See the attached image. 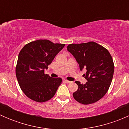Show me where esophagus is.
Returning a JSON list of instances; mask_svg holds the SVG:
<instances>
[{"instance_id": "34e87169", "label": "esophagus", "mask_w": 129, "mask_h": 129, "mask_svg": "<svg viewBox=\"0 0 129 129\" xmlns=\"http://www.w3.org/2000/svg\"><path fill=\"white\" fill-rule=\"evenodd\" d=\"M64 82H65L67 83V84H69V83H71V81H69V80H66V79H65V80H64Z\"/></svg>"}]
</instances>
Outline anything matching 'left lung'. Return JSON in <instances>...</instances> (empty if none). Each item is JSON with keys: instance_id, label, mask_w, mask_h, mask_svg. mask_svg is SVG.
<instances>
[{"instance_id": "obj_1", "label": "left lung", "mask_w": 129, "mask_h": 129, "mask_svg": "<svg viewBox=\"0 0 129 129\" xmlns=\"http://www.w3.org/2000/svg\"><path fill=\"white\" fill-rule=\"evenodd\" d=\"M67 50L76 58L80 69L85 68V84L76 81L78 89L73 93L75 101L84 105L99 101L106 94L111 84L114 72L112 57L102 45L94 42L71 44Z\"/></svg>"}]
</instances>
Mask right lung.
Masks as SVG:
<instances>
[{
  "label": "right lung",
  "instance_id": "1",
  "mask_svg": "<svg viewBox=\"0 0 129 129\" xmlns=\"http://www.w3.org/2000/svg\"><path fill=\"white\" fill-rule=\"evenodd\" d=\"M64 44H54L49 40H37L27 44L18 56L15 74L24 94L34 101L44 102L52 98L62 82L52 78L44 69L52 63Z\"/></svg>",
  "mask_w": 129,
  "mask_h": 129
}]
</instances>
